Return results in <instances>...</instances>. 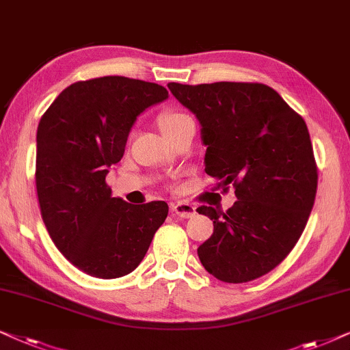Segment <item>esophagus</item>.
Listing matches in <instances>:
<instances>
[{
  "mask_svg": "<svg viewBox=\"0 0 350 350\" xmlns=\"http://www.w3.org/2000/svg\"><path fill=\"white\" fill-rule=\"evenodd\" d=\"M172 211H174L176 216L179 217H184V219H189V217H193L195 216V206L193 204H190L187 202H178L172 204Z\"/></svg>",
  "mask_w": 350,
  "mask_h": 350,
  "instance_id": "esophagus-1",
  "label": "esophagus"
}]
</instances>
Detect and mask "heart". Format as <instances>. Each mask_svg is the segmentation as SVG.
Returning <instances> with one entry per match:
<instances>
[{"label": "heart", "mask_w": 350, "mask_h": 350, "mask_svg": "<svg viewBox=\"0 0 350 350\" xmlns=\"http://www.w3.org/2000/svg\"><path fill=\"white\" fill-rule=\"evenodd\" d=\"M187 120H190L187 115L179 113V111H170V113L160 116V128L161 131H170V129L178 128L179 124H183Z\"/></svg>", "instance_id": "obj_1"}]
</instances>
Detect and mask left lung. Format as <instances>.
<instances>
[{
    "label": "left lung",
    "mask_w": 350,
    "mask_h": 350,
    "mask_svg": "<svg viewBox=\"0 0 350 350\" xmlns=\"http://www.w3.org/2000/svg\"><path fill=\"white\" fill-rule=\"evenodd\" d=\"M167 88L202 126L206 174L235 189L226 213L197 208L214 224L198 258L221 282L256 280L290 254L314 206L319 176L306 121L260 83Z\"/></svg>",
    "instance_id": "left-lung-1"
}]
</instances>
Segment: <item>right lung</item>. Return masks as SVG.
<instances>
[{"label":"right lung","mask_w":350,"mask_h":350,"mask_svg":"<svg viewBox=\"0 0 350 350\" xmlns=\"http://www.w3.org/2000/svg\"><path fill=\"white\" fill-rule=\"evenodd\" d=\"M166 99L157 83L102 77L65 88L41 116L35 172L41 216L60 253L88 275L131 273L165 222V202L111 197L105 176L123 157L137 116Z\"/></svg>","instance_id":"1"}]
</instances>
